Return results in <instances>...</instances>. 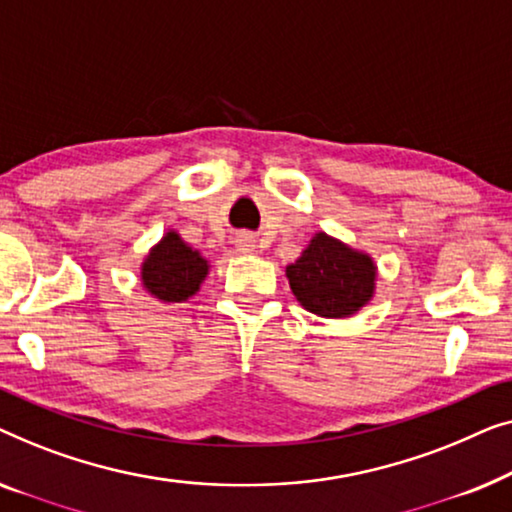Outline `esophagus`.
Segmentation results:
<instances>
[{
	"label": "esophagus",
	"mask_w": 512,
	"mask_h": 512,
	"mask_svg": "<svg viewBox=\"0 0 512 512\" xmlns=\"http://www.w3.org/2000/svg\"><path fill=\"white\" fill-rule=\"evenodd\" d=\"M236 246H239L241 253H250V250L255 248V243H253V239H250V236H241V239H236Z\"/></svg>",
	"instance_id": "esophagus-1"
}]
</instances>
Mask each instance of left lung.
I'll return each mask as SVG.
<instances>
[{
    "label": "left lung",
    "instance_id": "8db88e82",
    "mask_svg": "<svg viewBox=\"0 0 512 512\" xmlns=\"http://www.w3.org/2000/svg\"><path fill=\"white\" fill-rule=\"evenodd\" d=\"M294 297L320 318H348L373 297L376 266L325 232L315 234L297 262L287 266Z\"/></svg>",
    "mask_w": 512,
    "mask_h": 512
}]
</instances>
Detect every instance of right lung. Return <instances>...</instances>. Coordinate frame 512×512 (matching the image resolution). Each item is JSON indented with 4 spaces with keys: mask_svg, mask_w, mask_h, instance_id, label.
I'll list each match as a JSON object with an SVG mask.
<instances>
[{
    "mask_svg": "<svg viewBox=\"0 0 512 512\" xmlns=\"http://www.w3.org/2000/svg\"><path fill=\"white\" fill-rule=\"evenodd\" d=\"M206 273V259L183 243L176 232H167V236L150 250L141 266L143 287L167 304L192 297L199 290Z\"/></svg>",
    "mask_w": 512,
    "mask_h": 512,
    "instance_id": "obj_1",
    "label": "right lung"
}]
</instances>
